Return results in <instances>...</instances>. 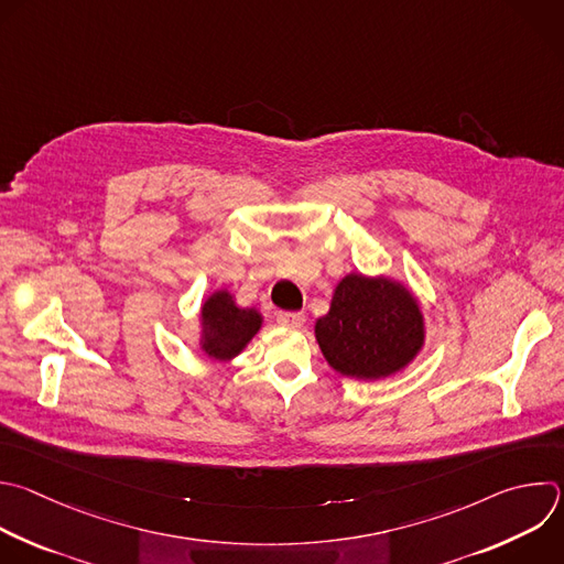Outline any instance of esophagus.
I'll return each mask as SVG.
<instances>
[{
	"instance_id": "obj_1",
	"label": "esophagus",
	"mask_w": 564,
	"mask_h": 564,
	"mask_svg": "<svg viewBox=\"0 0 564 564\" xmlns=\"http://www.w3.org/2000/svg\"><path fill=\"white\" fill-rule=\"evenodd\" d=\"M276 321L285 327H301L305 323V314L303 312H279Z\"/></svg>"
}]
</instances>
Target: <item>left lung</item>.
<instances>
[{
	"label": "left lung",
	"instance_id": "left-lung-1",
	"mask_svg": "<svg viewBox=\"0 0 564 564\" xmlns=\"http://www.w3.org/2000/svg\"><path fill=\"white\" fill-rule=\"evenodd\" d=\"M318 347L343 377L379 381L405 369L425 343L416 296L386 276L347 274L314 325Z\"/></svg>",
	"mask_w": 564,
	"mask_h": 564
}]
</instances>
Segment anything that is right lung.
I'll use <instances>...</instances> for the list:
<instances>
[{"instance_id":"right-lung-1","label":"right lung","mask_w":564,"mask_h":564,"mask_svg":"<svg viewBox=\"0 0 564 564\" xmlns=\"http://www.w3.org/2000/svg\"><path fill=\"white\" fill-rule=\"evenodd\" d=\"M254 307H239L228 290H217L202 305V349L213 360H232L261 329Z\"/></svg>"}]
</instances>
